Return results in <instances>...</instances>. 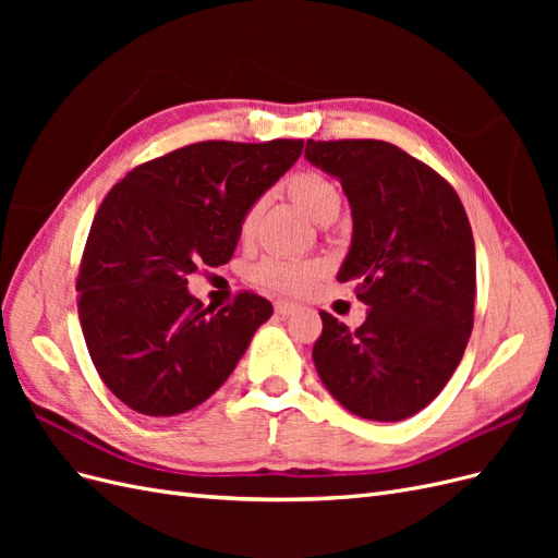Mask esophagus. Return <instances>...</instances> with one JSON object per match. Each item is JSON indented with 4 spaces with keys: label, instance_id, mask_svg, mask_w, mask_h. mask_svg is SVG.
<instances>
[{
    "label": "esophagus",
    "instance_id": "34e87169",
    "mask_svg": "<svg viewBox=\"0 0 558 558\" xmlns=\"http://www.w3.org/2000/svg\"><path fill=\"white\" fill-rule=\"evenodd\" d=\"M295 310H298L295 302H289V300H277L275 302V312L279 316H291V314H295Z\"/></svg>",
    "mask_w": 558,
    "mask_h": 558
}]
</instances>
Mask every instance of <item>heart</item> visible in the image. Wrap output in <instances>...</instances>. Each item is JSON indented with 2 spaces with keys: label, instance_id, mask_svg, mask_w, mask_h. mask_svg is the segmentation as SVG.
I'll list each match as a JSON object with an SVG mask.
<instances>
[{
  "label": "heart",
  "instance_id": "heart-1",
  "mask_svg": "<svg viewBox=\"0 0 558 558\" xmlns=\"http://www.w3.org/2000/svg\"><path fill=\"white\" fill-rule=\"evenodd\" d=\"M286 193H289L293 205L305 211L314 223H332L337 214L342 209V193L337 189V183L314 170H302L293 177L286 179L283 183ZM263 211V199H256L253 205L246 207L244 216L240 218V234L248 240ZM318 260H289V258H265L256 267H253L251 277L258 283L272 286L279 291L300 293L320 275Z\"/></svg>",
  "mask_w": 558,
  "mask_h": 558
}]
</instances>
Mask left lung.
Instances as JSON below:
<instances>
[{
  "label": "left lung",
  "mask_w": 558,
  "mask_h": 558,
  "mask_svg": "<svg viewBox=\"0 0 558 558\" xmlns=\"http://www.w3.org/2000/svg\"><path fill=\"white\" fill-rule=\"evenodd\" d=\"M305 158L342 183L353 232L337 281L356 283L369 307L356 330L320 312L316 373L351 414L402 421L440 396L470 340L465 209L440 174L388 142L307 140Z\"/></svg>",
  "instance_id": "obj_1"
}]
</instances>
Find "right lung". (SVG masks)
Masks as SVG:
<instances>
[{"instance_id": "add662e5", "label": "right lung", "mask_w": 558, "mask_h": 558, "mask_svg": "<svg viewBox=\"0 0 558 558\" xmlns=\"http://www.w3.org/2000/svg\"><path fill=\"white\" fill-rule=\"evenodd\" d=\"M300 154V140L191 144L140 165L99 205L78 269V318L99 377L130 410L197 408L272 316L253 293L214 312L191 295L189 277L232 258L246 207Z\"/></svg>"}]
</instances>
